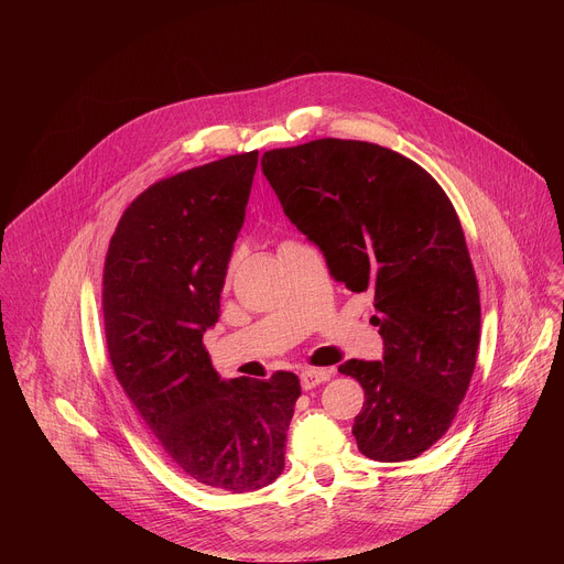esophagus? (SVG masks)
I'll return each mask as SVG.
<instances>
[{
	"instance_id": "1",
	"label": "esophagus",
	"mask_w": 564,
	"mask_h": 564,
	"mask_svg": "<svg viewBox=\"0 0 564 564\" xmlns=\"http://www.w3.org/2000/svg\"><path fill=\"white\" fill-rule=\"evenodd\" d=\"M330 375H333V370H328V368H307L301 372V386H303V390H312L318 383H326L330 379Z\"/></svg>"
}]
</instances>
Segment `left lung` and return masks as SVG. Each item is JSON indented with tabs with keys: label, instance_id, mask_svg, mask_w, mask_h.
I'll list each match as a JSON object with an SVG mask.
<instances>
[{
	"label": "left lung",
	"instance_id": "obj_1",
	"mask_svg": "<svg viewBox=\"0 0 564 564\" xmlns=\"http://www.w3.org/2000/svg\"><path fill=\"white\" fill-rule=\"evenodd\" d=\"M261 167L330 274L375 292L383 359L339 366L366 392L359 451L415 459L451 429L479 346V290L453 203L411 158L361 140L272 149Z\"/></svg>",
	"mask_w": 564,
	"mask_h": 564
}]
</instances>
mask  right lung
I'll return each mask as SVG.
<instances>
[{
  "mask_svg": "<svg viewBox=\"0 0 564 564\" xmlns=\"http://www.w3.org/2000/svg\"><path fill=\"white\" fill-rule=\"evenodd\" d=\"M259 151L147 187L122 214L102 274L113 372L160 446L198 485L248 494L285 466L294 372L223 381L203 335L218 321Z\"/></svg>",
  "mask_w": 564,
  "mask_h": 564,
  "instance_id": "obj_1",
  "label": "right lung"
}]
</instances>
